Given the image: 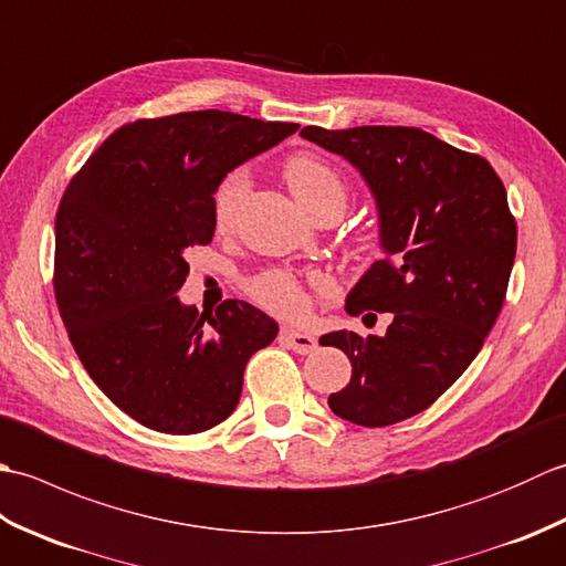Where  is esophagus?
<instances>
[{"mask_svg":"<svg viewBox=\"0 0 566 566\" xmlns=\"http://www.w3.org/2000/svg\"><path fill=\"white\" fill-rule=\"evenodd\" d=\"M282 340L292 347L294 353H298V355H308V353H314L316 350V338L314 335H308V333H302V331H294V328H284L282 331Z\"/></svg>","mask_w":566,"mask_h":566,"instance_id":"1","label":"esophagus"}]
</instances>
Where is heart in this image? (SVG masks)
I'll return each mask as SVG.
<instances>
[{
	"label": "heart",
	"mask_w": 566,
	"mask_h": 566,
	"mask_svg": "<svg viewBox=\"0 0 566 566\" xmlns=\"http://www.w3.org/2000/svg\"><path fill=\"white\" fill-rule=\"evenodd\" d=\"M284 179L290 185L292 195L302 207L314 213L321 207H345L347 201V187L343 177L335 172L326 160H321L314 153H296L284 163ZM248 191V177L243 172H228L219 187L213 189L211 209H213V226L219 231H228L233 226L235 213L240 203L245 199ZM250 296L255 298L260 306H264L272 314H280L286 318L302 316L306 308V294L302 282L294 274L272 270L264 272L248 284Z\"/></svg>",
	"instance_id": "obj_1"
}]
</instances>
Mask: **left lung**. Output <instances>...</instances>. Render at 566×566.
I'll return each mask as SVG.
<instances>
[{
    "label": "left lung",
    "instance_id": "obj_1",
    "mask_svg": "<svg viewBox=\"0 0 566 566\" xmlns=\"http://www.w3.org/2000/svg\"><path fill=\"white\" fill-rule=\"evenodd\" d=\"M306 140L350 160L379 209L384 258L347 296V314H394L387 335L328 333L353 379L335 416L394 426L436 403L482 350L506 302L518 228L494 167L411 126H306Z\"/></svg>",
    "mask_w": 566,
    "mask_h": 566
}]
</instances>
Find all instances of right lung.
I'll list each match as a JSON object with an SVG mask.
<instances>
[{"label":"right lung","mask_w":566,"mask_h":566,"mask_svg":"<svg viewBox=\"0 0 566 566\" xmlns=\"http://www.w3.org/2000/svg\"><path fill=\"white\" fill-rule=\"evenodd\" d=\"M298 124L182 112L124 124L70 179L55 213L53 290L94 384L140 426L195 436L235 411L276 323L248 302L182 306L187 250L213 238V189Z\"/></svg>","instance_id":"1"}]
</instances>
